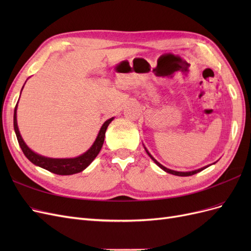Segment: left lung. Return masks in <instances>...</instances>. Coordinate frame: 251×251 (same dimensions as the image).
<instances>
[{"instance_id":"8db88e82","label":"left lung","mask_w":251,"mask_h":251,"mask_svg":"<svg viewBox=\"0 0 251 251\" xmlns=\"http://www.w3.org/2000/svg\"><path fill=\"white\" fill-rule=\"evenodd\" d=\"M146 151H147V153L149 154V156L153 159L154 160V162L159 166V168H161L163 171H165L166 173H170V174H172V175H176V176H181V177H185V176H192V175H195V174H197V173H199V172H201V171H203L204 169H206L207 166H205V168H202V169H199V170H196V171H193V172H176V171H172V170H169V169H166L165 166H163L162 164H160L159 163L156 159H154V157L151 156L149 151H148V150L146 149Z\"/></svg>"}]
</instances>
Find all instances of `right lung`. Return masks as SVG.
Instances as JSON below:
<instances>
[{"label":"right lung","instance_id":"right-lung-1","mask_svg":"<svg viewBox=\"0 0 251 251\" xmlns=\"http://www.w3.org/2000/svg\"><path fill=\"white\" fill-rule=\"evenodd\" d=\"M17 107H18V103L16 105V108H14L13 126H14V131H16L17 138L23 153H24V155L28 158V160L31 161L33 164L39 165L41 168L47 170L53 174L63 175V176L64 175H73V174L79 173L85 170L87 166L94 160L95 157L98 155V153H100L101 150L107 127L113 120V118H110L102 125L100 133H98L97 138L93 143V146L91 147L85 154H82L76 158H70V159H52V158H47V157L40 156L33 153V151L26 146L24 140L22 139V136L20 134L18 124H17Z\"/></svg>","mask_w":251,"mask_h":251}]
</instances>
